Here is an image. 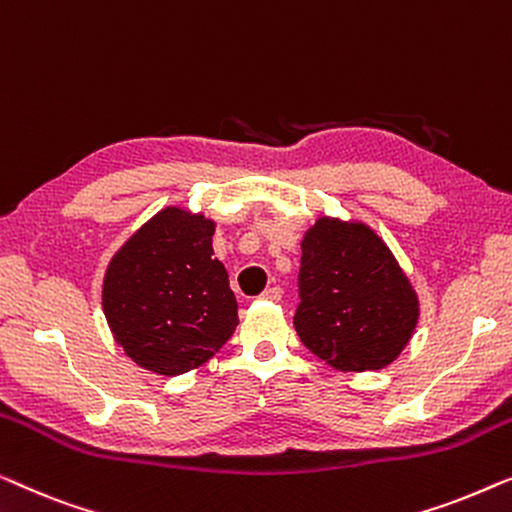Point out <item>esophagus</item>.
<instances>
[{"mask_svg": "<svg viewBox=\"0 0 512 512\" xmlns=\"http://www.w3.org/2000/svg\"><path fill=\"white\" fill-rule=\"evenodd\" d=\"M262 299H269V301H280L283 299V287L273 285V287H266V290L262 292Z\"/></svg>", "mask_w": 512, "mask_h": 512, "instance_id": "1", "label": "esophagus"}]
</instances>
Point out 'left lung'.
<instances>
[{
  "instance_id": "obj_1",
  "label": "left lung",
  "mask_w": 512,
  "mask_h": 512,
  "mask_svg": "<svg viewBox=\"0 0 512 512\" xmlns=\"http://www.w3.org/2000/svg\"><path fill=\"white\" fill-rule=\"evenodd\" d=\"M299 297L294 329L336 371L385 369L420 318V301L397 257L357 220L322 215L306 229Z\"/></svg>"
}]
</instances>
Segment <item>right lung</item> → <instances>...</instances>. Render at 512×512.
<instances>
[{
	"label": "right lung",
	"mask_w": 512,
	"mask_h": 512,
	"mask_svg": "<svg viewBox=\"0 0 512 512\" xmlns=\"http://www.w3.org/2000/svg\"><path fill=\"white\" fill-rule=\"evenodd\" d=\"M213 234L206 215L167 206L113 255L102 308L115 343L141 369L167 378L199 369L239 325Z\"/></svg>",
	"instance_id": "obj_1"
}]
</instances>
